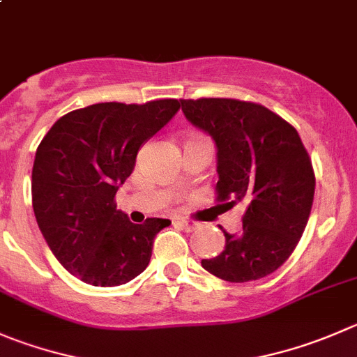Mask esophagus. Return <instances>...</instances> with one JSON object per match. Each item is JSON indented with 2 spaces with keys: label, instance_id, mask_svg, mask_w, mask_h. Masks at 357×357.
<instances>
[{
  "label": "esophagus",
  "instance_id": "34e87169",
  "mask_svg": "<svg viewBox=\"0 0 357 357\" xmlns=\"http://www.w3.org/2000/svg\"><path fill=\"white\" fill-rule=\"evenodd\" d=\"M178 223L181 225V227L185 228L186 231H193V230H197V228H199V223H197V221H193V220H179Z\"/></svg>",
  "mask_w": 357,
  "mask_h": 357
}]
</instances>
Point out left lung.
Returning <instances> with one entry per match:
<instances>
[{
	"label": "left lung",
	"mask_w": 357,
	"mask_h": 357,
	"mask_svg": "<svg viewBox=\"0 0 357 357\" xmlns=\"http://www.w3.org/2000/svg\"><path fill=\"white\" fill-rule=\"evenodd\" d=\"M181 109L216 143L218 200L248 206L242 230L220 227L225 249L202 266L228 282L271 275L295 251L314 202L316 176L298 132L265 106L238 99H181Z\"/></svg>",
	"instance_id": "8db88e82"
}]
</instances>
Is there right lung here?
<instances>
[{"label": "right lung", "instance_id": "1", "mask_svg": "<svg viewBox=\"0 0 357 357\" xmlns=\"http://www.w3.org/2000/svg\"><path fill=\"white\" fill-rule=\"evenodd\" d=\"M178 109V99L99 102L61 116L41 139L31 181L34 216L50 251L79 281L113 288L150 263L155 235L171 221L130 223L115 195L143 143Z\"/></svg>", "mask_w": 357, "mask_h": 357}]
</instances>
